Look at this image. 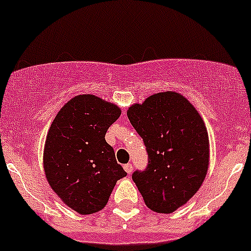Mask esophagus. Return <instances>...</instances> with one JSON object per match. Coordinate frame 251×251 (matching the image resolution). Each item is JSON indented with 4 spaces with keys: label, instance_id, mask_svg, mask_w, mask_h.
Returning <instances> with one entry per match:
<instances>
[{
    "label": "esophagus",
    "instance_id": "obj_1",
    "mask_svg": "<svg viewBox=\"0 0 251 251\" xmlns=\"http://www.w3.org/2000/svg\"><path fill=\"white\" fill-rule=\"evenodd\" d=\"M124 169H125L126 173L130 175V174H132V171H133V165L132 164L128 163V164H126V165H124Z\"/></svg>",
    "mask_w": 251,
    "mask_h": 251
}]
</instances>
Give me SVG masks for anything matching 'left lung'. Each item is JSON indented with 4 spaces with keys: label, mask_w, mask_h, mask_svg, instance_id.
Wrapping results in <instances>:
<instances>
[{
    "label": "left lung",
    "mask_w": 251,
    "mask_h": 251,
    "mask_svg": "<svg viewBox=\"0 0 251 251\" xmlns=\"http://www.w3.org/2000/svg\"><path fill=\"white\" fill-rule=\"evenodd\" d=\"M127 116L148 153V166L133 173V182L149 209L174 212L198 192L206 176L209 136L203 119L173 91L131 105Z\"/></svg>",
    "instance_id": "left-lung-1"
}]
</instances>
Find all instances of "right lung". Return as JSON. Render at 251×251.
<instances>
[{
	"label": "right lung",
	"instance_id": "add662e5",
	"mask_svg": "<svg viewBox=\"0 0 251 251\" xmlns=\"http://www.w3.org/2000/svg\"><path fill=\"white\" fill-rule=\"evenodd\" d=\"M118 105L93 95L65 103L48 130L44 169L50 188L81 215L100 211L126 174L105 133L120 116Z\"/></svg>",
	"mask_w": 251,
	"mask_h": 251
}]
</instances>
